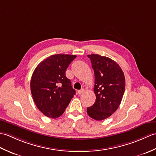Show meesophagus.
Masks as SVG:
<instances>
[{"instance_id": "obj_1", "label": "esophagus", "mask_w": 156, "mask_h": 156, "mask_svg": "<svg viewBox=\"0 0 156 156\" xmlns=\"http://www.w3.org/2000/svg\"><path fill=\"white\" fill-rule=\"evenodd\" d=\"M84 90L83 88H82L81 90L78 91V94H82V93H84Z\"/></svg>"}]
</instances>
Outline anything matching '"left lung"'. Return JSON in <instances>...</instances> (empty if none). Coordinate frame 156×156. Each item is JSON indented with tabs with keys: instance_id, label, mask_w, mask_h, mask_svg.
Segmentation results:
<instances>
[{
	"instance_id": "obj_1",
	"label": "left lung",
	"mask_w": 156,
	"mask_h": 156,
	"mask_svg": "<svg viewBox=\"0 0 156 156\" xmlns=\"http://www.w3.org/2000/svg\"><path fill=\"white\" fill-rule=\"evenodd\" d=\"M94 72L96 101L87 113L97 121L110 117L117 111L125 88L124 73L117 62L98 54L88 55Z\"/></svg>"
}]
</instances>
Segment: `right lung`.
<instances>
[{
  "mask_svg": "<svg viewBox=\"0 0 156 156\" xmlns=\"http://www.w3.org/2000/svg\"><path fill=\"white\" fill-rule=\"evenodd\" d=\"M76 55L55 54L39 63L33 73L31 92L38 109L55 119L64 113L76 91L66 70Z\"/></svg>",
  "mask_w": 156,
  "mask_h": 156,
  "instance_id": "1",
  "label": "right lung"
}]
</instances>
